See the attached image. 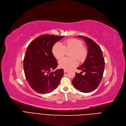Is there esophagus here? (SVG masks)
<instances>
[{"label": "esophagus", "instance_id": "esophagus-1", "mask_svg": "<svg viewBox=\"0 0 126 126\" xmlns=\"http://www.w3.org/2000/svg\"><path fill=\"white\" fill-rule=\"evenodd\" d=\"M68 71V70H67V69H64V70H63L64 73H66Z\"/></svg>", "mask_w": 126, "mask_h": 126}]
</instances>
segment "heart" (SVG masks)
<instances>
[{"mask_svg": "<svg viewBox=\"0 0 126 126\" xmlns=\"http://www.w3.org/2000/svg\"><path fill=\"white\" fill-rule=\"evenodd\" d=\"M71 50L70 57L72 58H64L60 60L59 66L60 68L68 69L77 64V59L79 61L83 60L88 54V50L83 46V43L77 38H70L63 41L62 45L56 43L52 47L51 51L55 58L61 59L65 55L66 51Z\"/></svg>", "mask_w": 126, "mask_h": 126, "instance_id": "obj_1", "label": "heart"}]
</instances>
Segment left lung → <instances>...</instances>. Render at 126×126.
Wrapping results in <instances>:
<instances>
[{"label": "left lung", "instance_id": "obj_1", "mask_svg": "<svg viewBox=\"0 0 126 126\" xmlns=\"http://www.w3.org/2000/svg\"><path fill=\"white\" fill-rule=\"evenodd\" d=\"M83 38L88 46V55L84 63L77 68L81 70L76 73L72 80L75 88L82 92L89 93L96 89L102 79L105 67L104 58L101 48L92 39L86 36H77ZM84 72L85 75H81Z\"/></svg>", "mask_w": 126, "mask_h": 126}]
</instances>
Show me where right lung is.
<instances>
[{
	"mask_svg": "<svg viewBox=\"0 0 126 126\" xmlns=\"http://www.w3.org/2000/svg\"><path fill=\"white\" fill-rule=\"evenodd\" d=\"M63 37L44 34L34 39L28 47L23 60L24 74L30 86L37 93L51 92L63 76V69L51 72L58 66L52 47Z\"/></svg>",
	"mask_w": 126,
	"mask_h": 126,
	"instance_id": "add662e5",
	"label": "right lung"
}]
</instances>
